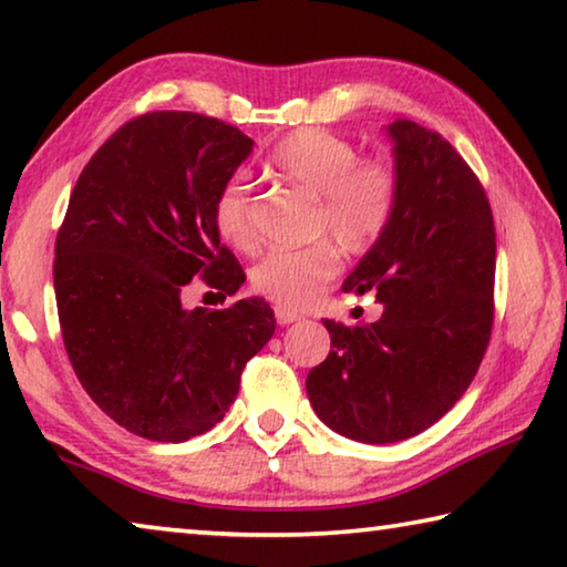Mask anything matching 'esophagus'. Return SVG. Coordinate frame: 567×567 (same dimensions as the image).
<instances>
[{
  "instance_id": "esophagus-1",
  "label": "esophagus",
  "mask_w": 567,
  "mask_h": 567,
  "mask_svg": "<svg viewBox=\"0 0 567 567\" xmlns=\"http://www.w3.org/2000/svg\"><path fill=\"white\" fill-rule=\"evenodd\" d=\"M275 318L280 324H290V322L302 320V315L295 312V310H287V307H275Z\"/></svg>"
}]
</instances>
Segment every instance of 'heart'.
Returning <instances> with one entry per match:
<instances>
[{
  "instance_id": "b5f03b06",
  "label": "heart",
  "mask_w": 567,
  "mask_h": 567,
  "mask_svg": "<svg viewBox=\"0 0 567 567\" xmlns=\"http://www.w3.org/2000/svg\"><path fill=\"white\" fill-rule=\"evenodd\" d=\"M270 167L282 179L320 197L318 235H330L344 252L362 255L375 247L392 225L400 203V177L382 157H360L354 142L328 130L305 127L277 142ZM219 237L239 252L260 243L255 199L247 177L223 182L213 203ZM340 272L334 245L272 249L249 270L257 295L280 307H307Z\"/></svg>"
}]
</instances>
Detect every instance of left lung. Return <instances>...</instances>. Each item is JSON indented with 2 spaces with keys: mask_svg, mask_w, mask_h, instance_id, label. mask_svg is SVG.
Returning <instances> with one entry per match:
<instances>
[{
  "mask_svg": "<svg viewBox=\"0 0 567 567\" xmlns=\"http://www.w3.org/2000/svg\"><path fill=\"white\" fill-rule=\"evenodd\" d=\"M390 134L398 213L342 282L385 310L354 328L322 320L330 354L305 380L324 425L368 445L435 425L477 375L495 320V223L477 175L440 132L398 120Z\"/></svg>",
  "mask_w": 567,
  "mask_h": 567,
  "instance_id": "8db88e82",
  "label": "left lung"
}]
</instances>
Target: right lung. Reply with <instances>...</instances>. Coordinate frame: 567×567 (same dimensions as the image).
<instances>
[{
    "label": "right lung",
    "instance_id": "1",
    "mask_svg": "<svg viewBox=\"0 0 567 567\" xmlns=\"http://www.w3.org/2000/svg\"><path fill=\"white\" fill-rule=\"evenodd\" d=\"M249 152L252 140L217 117L140 114L84 165L56 233V315L74 375L117 425L155 443L215 427L275 332L262 297L182 307L195 277L219 297L245 282L213 203Z\"/></svg>",
    "mask_w": 567,
    "mask_h": 567
}]
</instances>
